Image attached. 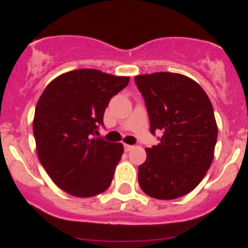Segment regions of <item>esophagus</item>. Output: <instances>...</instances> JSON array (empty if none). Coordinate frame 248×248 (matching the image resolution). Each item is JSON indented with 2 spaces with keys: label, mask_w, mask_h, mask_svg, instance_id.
Listing matches in <instances>:
<instances>
[{
  "label": "esophagus",
  "mask_w": 248,
  "mask_h": 248,
  "mask_svg": "<svg viewBox=\"0 0 248 248\" xmlns=\"http://www.w3.org/2000/svg\"><path fill=\"white\" fill-rule=\"evenodd\" d=\"M124 151H126V152H128V151H131V150L132 149H133V145H128V144H124Z\"/></svg>",
  "instance_id": "1"
}]
</instances>
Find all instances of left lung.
<instances>
[{"label":"left lung","instance_id":"obj_1","mask_svg":"<svg viewBox=\"0 0 248 248\" xmlns=\"http://www.w3.org/2000/svg\"><path fill=\"white\" fill-rule=\"evenodd\" d=\"M134 80L145 99L151 133L163 132L159 144L145 149L139 185L152 198H180L198 186L214 159L217 124L211 101L184 74L157 72Z\"/></svg>","mask_w":248,"mask_h":248}]
</instances>
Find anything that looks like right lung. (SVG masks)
I'll return each mask as SVG.
<instances>
[{"mask_svg": "<svg viewBox=\"0 0 248 248\" xmlns=\"http://www.w3.org/2000/svg\"><path fill=\"white\" fill-rule=\"evenodd\" d=\"M128 81L98 69H76L51 80L39 97L33 117L37 156L66 193L90 198L111 184L124 145L92 136L103 124L110 98Z\"/></svg>", "mask_w": 248, "mask_h": 248, "instance_id": "add662e5", "label": "right lung"}]
</instances>
